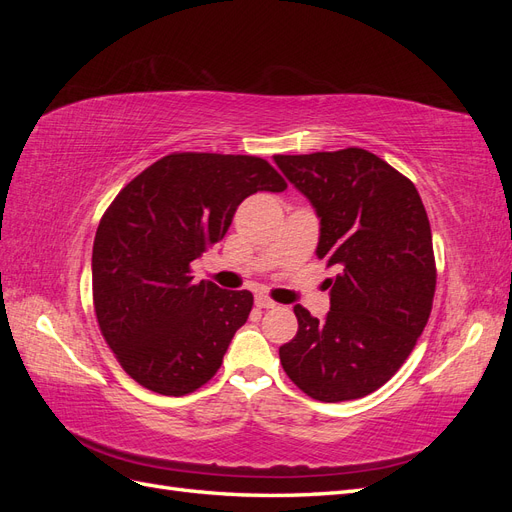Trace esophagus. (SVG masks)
Returning a JSON list of instances; mask_svg holds the SVG:
<instances>
[{
    "instance_id": "1",
    "label": "esophagus",
    "mask_w": 512,
    "mask_h": 512,
    "mask_svg": "<svg viewBox=\"0 0 512 512\" xmlns=\"http://www.w3.org/2000/svg\"><path fill=\"white\" fill-rule=\"evenodd\" d=\"M256 305H258L260 309H273L277 303H275L273 299H269L267 294H256Z\"/></svg>"
}]
</instances>
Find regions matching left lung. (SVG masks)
<instances>
[{
  "mask_svg": "<svg viewBox=\"0 0 512 512\" xmlns=\"http://www.w3.org/2000/svg\"><path fill=\"white\" fill-rule=\"evenodd\" d=\"M320 218L318 258L337 267L324 320L294 305L280 348L288 378L318 401L374 393L406 363L431 314L436 258L414 183L371 151L273 156Z\"/></svg>",
  "mask_w": 512,
  "mask_h": 512,
  "instance_id": "8db88e82",
  "label": "left lung"
}]
</instances>
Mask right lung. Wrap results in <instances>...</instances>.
I'll use <instances>...</instances> for the list:
<instances>
[{"instance_id": "obj_1", "label": "right lung", "mask_w": 512, "mask_h": 512, "mask_svg": "<svg viewBox=\"0 0 512 512\" xmlns=\"http://www.w3.org/2000/svg\"><path fill=\"white\" fill-rule=\"evenodd\" d=\"M284 190L262 158L183 151L115 196L96 230L91 286L100 331L132 380L181 397L215 376L254 297L196 284L192 262L224 239L247 196Z\"/></svg>"}]
</instances>
